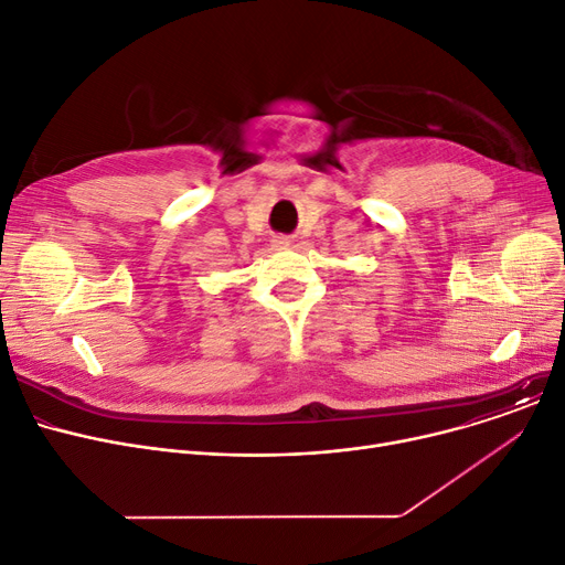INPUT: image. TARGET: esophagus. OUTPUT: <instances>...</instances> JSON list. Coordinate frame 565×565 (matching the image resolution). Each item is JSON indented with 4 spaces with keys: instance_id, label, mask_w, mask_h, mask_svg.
<instances>
[{
    "instance_id": "1",
    "label": "esophagus",
    "mask_w": 565,
    "mask_h": 565,
    "mask_svg": "<svg viewBox=\"0 0 565 565\" xmlns=\"http://www.w3.org/2000/svg\"><path fill=\"white\" fill-rule=\"evenodd\" d=\"M274 246H278V248H285V246H289V239L287 237H274Z\"/></svg>"
}]
</instances>
